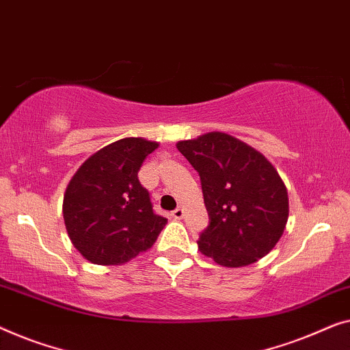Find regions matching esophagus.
I'll use <instances>...</instances> for the list:
<instances>
[{"label":"esophagus","mask_w":350,"mask_h":350,"mask_svg":"<svg viewBox=\"0 0 350 350\" xmlns=\"http://www.w3.org/2000/svg\"><path fill=\"white\" fill-rule=\"evenodd\" d=\"M171 215H173V217L176 219V220H180L182 217H184V209L182 208H176L173 213H171Z\"/></svg>","instance_id":"1"}]
</instances>
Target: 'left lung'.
<instances>
[{"mask_svg":"<svg viewBox=\"0 0 350 350\" xmlns=\"http://www.w3.org/2000/svg\"><path fill=\"white\" fill-rule=\"evenodd\" d=\"M177 149L200 174L209 225L198 249L228 268L257 262L284 233L288 196L274 166L254 147L213 131Z\"/></svg>","mask_w":350,"mask_h":350,"instance_id":"1","label":"left lung"}]
</instances>
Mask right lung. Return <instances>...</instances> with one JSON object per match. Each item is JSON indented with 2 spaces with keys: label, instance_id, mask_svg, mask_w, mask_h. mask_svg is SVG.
I'll return each instance as SVG.
<instances>
[{
  "label": "right lung",
  "instance_id": "right-lung-1",
  "mask_svg": "<svg viewBox=\"0 0 350 350\" xmlns=\"http://www.w3.org/2000/svg\"><path fill=\"white\" fill-rule=\"evenodd\" d=\"M159 144L125 137L82 163L68 185L63 217L71 243L95 265H120L150 249L166 225L139 182L147 155Z\"/></svg>",
  "mask_w": 350,
  "mask_h": 350
}]
</instances>
